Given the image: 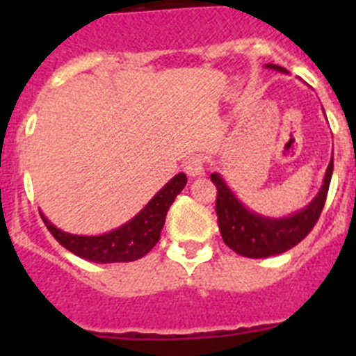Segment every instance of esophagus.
<instances>
[{"label": "esophagus", "instance_id": "esophagus-1", "mask_svg": "<svg viewBox=\"0 0 356 356\" xmlns=\"http://www.w3.org/2000/svg\"><path fill=\"white\" fill-rule=\"evenodd\" d=\"M185 172H187L191 178H196V176L205 175V159L201 155L191 156V159L185 162Z\"/></svg>", "mask_w": 356, "mask_h": 356}]
</instances>
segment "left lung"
I'll use <instances>...</instances> for the list:
<instances>
[{
  "label": "left lung",
  "mask_w": 356,
  "mask_h": 356,
  "mask_svg": "<svg viewBox=\"0 0 356 356\" xmlns=\"http://www.w3.org/2000/svg\"><path fill=\"white\" fill-rule=\"evenodd\" d=\"M266 67L287 74V69L276 64H266ZM332 172L333 155L316 197L305 209L284 217H267L250 210L229 188L225 178L219 172H212L210 180L217 187V225L226 246L248 259H267L294 248L316 226L325 207Z\"/></svg>",
  "instance_id": "8db88e82"
}]
</instances>
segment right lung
I'll use <instances>...</instances> for the list:
<instances>
[{
  "label": "right lung",
  "mask_w": 356,
  "mask_h": 356,
  "mask_svg": "<svg viewBox=\"0 0 356 356\" xmlns=\"http://www.w3.org/2000/svg\"><path fill=\"white\" fill-rule=\"evenodd\" d=\"M185 184H187L185 172H178L147 201V205L137 216L131 217L130 221H127L119 228L102 235L69 234V232L56 228L42 212H40V217L53 234V237L60 242L65 250H69L80 259L97 264L134 262L149 253L160 241V232L165 222L169 207L172 205L175 197L184 191Z\"/></svg>",
  "instance_id": "obj_1"
}]
</instances>
